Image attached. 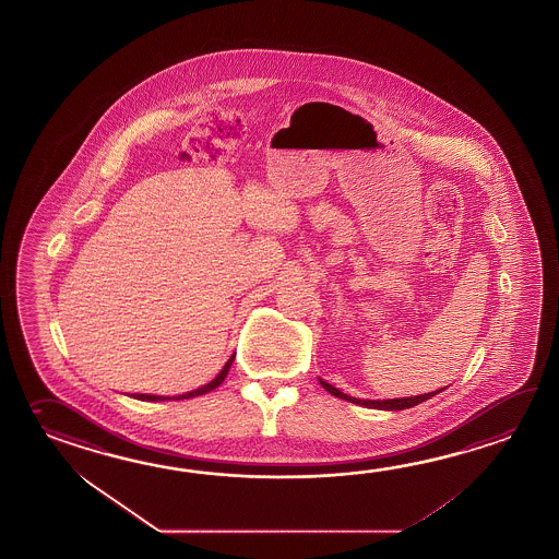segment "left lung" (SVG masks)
Here are the masks:
<instances>
[{"label":"left lung","instance_id":"8db88e82","mask_svg":"<svg viewBox=\"0 0 559 559\" xmlns=\"http://www.w3.org/2000/svg\"><path fill=\"white\" fill-rule=\"evenodd\" d=\"M319 383L323 384V389L329 391V393L333 394V396H340L343 401H349L353 405H361L367 406V408H379V411H405V408H411V406H416L418 403H423V401H428L430 396H435V394L440 393V391H435V393H425L418 394V396H405V399H384V401H362V399H355V396H349V394L341 393L340 389H335L333 384L325 383L323 379H319Z\"/></svg>","mask_w":559,"mask_h":559}]
</instances>
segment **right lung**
I'll return each mask as SVG.
<instances>
[{
    "label": "right lung",
    "mask_w": 559,
    "mask_h": 559,
    "mask_svg": "<svg viewBox=\"0 0 559 559\" xmlns=\"http://www.w3.org/2000/svg\"><path fill=\"white\" fill-rule=\"evenodd\" d=\"M231 361H234V357L228 359V362L224 365V369L218 372V377L216 379H212L209 384H204V386H200L197 391H190L187 394H180V396H173L176 401H180V399H192V396H200V394L210 393V391H214L216 386L224 383V379H226V374L230 371ZM134 399H141V401H166V399H170V396H158V394H134ZM170 399V401H173Z\"/></svg>",
    "instance_id": "1"
}]
</instances>
